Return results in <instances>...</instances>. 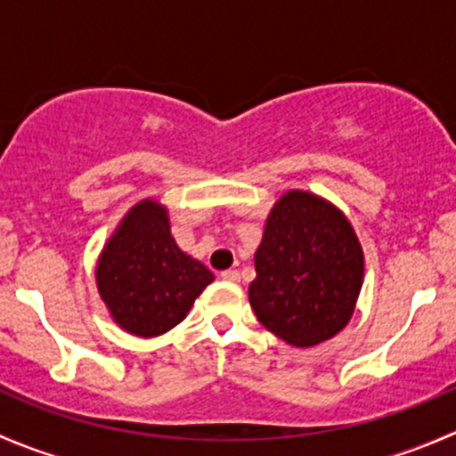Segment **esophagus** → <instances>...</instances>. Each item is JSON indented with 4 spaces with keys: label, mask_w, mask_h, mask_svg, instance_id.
<instances>
[{
    "label": "esophagus",
    "mask_w": 456,
    "mask_h": 456,
    "mask_svg": "<svg viewBox=\"0 0 456 456\" xmlns=\"http://www.w3.org/2000/svg\"><path fill=\"white\" fill-rule=\"evenodd\" d=\"M220 278L227 280V282H238V280H240V273H238L236 269H227V271H223V273H220Z\"/></svg>",
    "instance_id": "esophagus-1"
}]
</instances>
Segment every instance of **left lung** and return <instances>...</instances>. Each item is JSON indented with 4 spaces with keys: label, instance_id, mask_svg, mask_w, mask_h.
<instances>
[{
    "label": "left lung",
    "instance_id": "obj_1",
    "mask_svg": "<svg viewBox=\"0 0 456 456\" xmlns=\"http://www.w3.org/2000/svg\"><path fill=\"white\" fill-rule=\"evenodd\" d=\"M364 256L351 223L330 202L289 191L266 218L249 302L265 329L291 346H315L355 311Z\"/></svg>",
    "mask_w": 456,
    "mask_h": 456
}]
</instances>
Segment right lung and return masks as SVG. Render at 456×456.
I'll return each mask as SVG.
<instances>
[{"label": "right lung", "instance_id": "add662e5", "mask_svg": "<svg viewBox=\"0 0 456 456\" xmlns=\"http://www.w3.org/2000/svg\"><path fill=\"white\" fill-rule=\"evenodd\" d=\"M211 280L205 265L178 249L167 211L154 200L132 207L96 266V287L110 314L139 338L174 329Z\"/></svg>", "mask_w": 456, "mask_h": 456}]
</instances>
